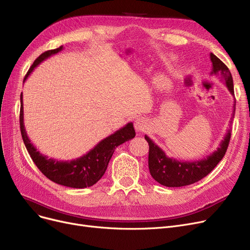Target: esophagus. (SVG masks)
Instances as JSON below:
<instances>
[{"mask_svg": "<svg viewBox=\"0 0 250 250\" xmlns=\"http://www.w3.org/2000/svg\"><path fill=\"white\" fill-rule=\"evenodd\" d=\"M135 128L137 132L139 133H143L145 132V130L148 128V123L146 122L145 118H138V120H136L135 122Z\"/></svg>", "mask_w": 250, "mask_h": 250, "instance_id": "obj_1", "label": "esophagus"}]
</instances>
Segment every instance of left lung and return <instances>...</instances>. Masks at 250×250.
Returning <instances> with one entry per match:
<instances>
[{
	"mask_svg": "<svg viewBox=\"0 0 250 250\" xmlns=\"http://www.w3.org/2000/svg\"><path fill=\"white\" fill-rule=\"evenodd\" d=\"M209 59L213 63L211 75L220 78L224 82L227 89L234 96V86L232 75L227 65L218 59L214 54H209ZM235 99L233 104V113L231 122L235 114ZM231 138V129L227 130L224 139L220 143L219 147L209 156L199 161H179L166 156L165 152L145 135V139L149 144V170L152 177L160 185L168 188H180L192 185L207 176L217 164L223 159L227 151Z\"/></svg>",
	"mask_w": 250,
	"mask_h": 250,
	"instance_id": "8db88e82",
	"label": "left lung"
}]
</instances>
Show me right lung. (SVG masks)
Instances as JSON below:
<instances>
[{"label": "right lung", "mask_w": 250, "mask_h": 250, "mask_svg": "<svg viewBox=\"0 0 250 250\" xmlns=\"http://www.w3.org/2000/svg\"><path fill=\"white\" fill-rule=\"evenodd\" d=\"M62 50V45L56 48L44 51L33 62V64L26 74L24 81H26L32 71L37 65L58 52ZM20 129L25 147L27 149L31 159L37 166V168L51 181L58 185L73 188H85L92 187L103 176L106 171L109 160L116 147L130 139L135 138L136 132L133 123H128L122 128L105 139L101 140L97 145L91 149L85 155L79 158L61 161L54 158H48L47 156L42 154L34 147L26 133L24 125V111H23V94L20 95Z\"/></svg>", "instance_id": "right-lung-1"}]
</instances>
